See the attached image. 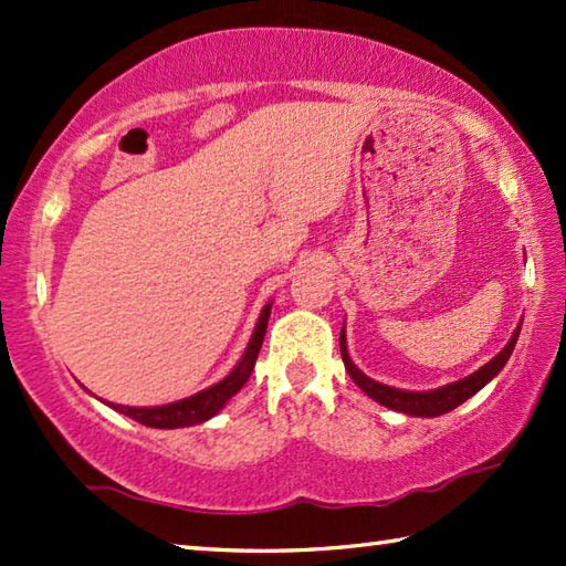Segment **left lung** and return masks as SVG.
<instances>
[{
	"label": "left lung",
	"instance_id": "left-lung-1",
	"mask_svg": "<svg viewBox=\"0 0 566 566\" xmlns=\"http://www.w3.org/2000/svg\"><path fill=\"white\" fill-rule=\"evenodd\" d=\"M517 334H521V325L513 332L511 342L505 344L501 354H495L493 359L481 366L476 374H471L467 378L457 380V384H449L444 388H437V390H428V394H412V390H398V388H390L378 384V380H371L368 376H364L359 368H356L349 359L347 354V337H344V329L339 334V347H342V361L344 368H347L352 380L356 386H359L368 398H374L376 402L386 408H394L398 412H406V415H415V418H437V415H444L449 410H454L461 402L469 400L474 394L489 384L493 376L501 374V368L505 366V361L511 359V354L515 349V342H517Z\"/></svg>",
	"mask_w": 566,
	"mask_h": 566
}]
</instances>
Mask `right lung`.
Masks as SVG:
<instances>
[{
    "label": "right lung",
    "mask_w": 566,
    "mask_h": 566,
    "mask_svg": "<svg viewBox=\"0 0 566 566\" xmlns=\"http://www.w3.org/2000/svg\"><path fill=\"white\" fill-rule=\"evenodd\" d=\"M269 315H271V303L261 310V317L256 322V329L251 334V342L241 356V361L234 366V371L229 374L224 380H219L212 388L202 390V394L170 402V406H158V408H126L112 402L109 408L117 412L129 415L132 420L146 424V428H160V430H172V428H188V424H198L210 420L212 415L224 408V402L232 398L237 390L247 384L253 366H256V356L261 352L263 344V334H266L269 327Z\"/></svg>",
    "instance_id": "obj_1"
}]
</instances>
